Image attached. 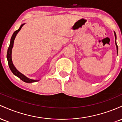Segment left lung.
Wrapping results in <instances>:
<instances>
[{
  "label": "left lung",
  "instance_id": "8db88e82",
  "mask_svg": "<svg viewBox=\"0 0 122 122\" xmlns=\"http://www.w3.org/2000/svg\"><path fill=\"white\" fill-rule=\"evenodd\" d=\"M114 34H115V45H116V46H117V52H118V47H117V42H116V40H117V35H116V33L115 31H114Z\"/></svg>",
  "mask_w": 122,
  "mask_h": 122
}]
</instances>
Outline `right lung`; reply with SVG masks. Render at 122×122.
I'll list each match as a JSON object with an SVG mask.
<instances>
[{"mask_svg": "<svg viewBox=\"0 0 122 122\" xmlns=\"http://www.w3.org/2000/svg\"><path fill=\"white\" fill-rule=\"evenodd\" d=\"M25 24V23H23L22 25H21V26H20V27L19 28V29H18L17 30H16L14 33H13L12 34L11 38V40H10V46L8 47V50H7V59L8 61V65H9V68L10 69L11 72H12V73L14 74L15 76H17L18 77H19L20 80H22V81L25 82H27V83H32V82H37L39 80H33L29 79V78L27 77L26 76H25L23 74H22V73H20V72L18 71L16 69V68H15V66L14 65L13 62H12V49L13 47L14 46V40L15 37H16V35L18 33V32L20 30L21 28L22 27V26H23Z\"/></svg>", "mask_w": 122, "mask_h": 122, "instance_id": "add662e5", "label": "right lung"}]
</instances>
